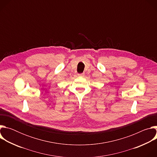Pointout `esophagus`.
Returning a JSON list of instances; mask_svg holds the SVG:
<instances>
[{
    "instance_id": "34e87169",
    "label": "esophagus",
    "mask_w": 157,
    "mask_h": 157,
    "mask_svg": "<svg viewBox=\"0 0 157 157\" xmlns=\"http://www.w3.org/2000/svg\"><path fill=\"white\" fill-rule=\"evenodd\" d=\"M84 76V73H80V74H78V76L79 77H83Z\"/></svg>"
}]
</instances>
